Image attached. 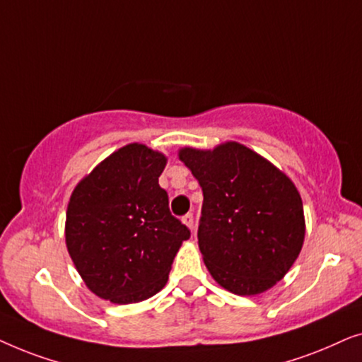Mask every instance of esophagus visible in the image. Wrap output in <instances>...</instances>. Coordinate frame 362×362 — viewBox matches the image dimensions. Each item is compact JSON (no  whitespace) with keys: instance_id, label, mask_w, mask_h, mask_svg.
<instances>
[{"instance_id":"1","label":"esophagus","mask_w":362,"mask_h":362,"mask_svg":"<svg viewBox=\"0 0 362 362\" xmlns=\"http://www.w3.org/2000/svg\"><path fill=\"white\" fill-rule=\"evenodd\" d=\"M182 222L187 226V229H189L191 232L194 230V216L192 214H186L185 217H182Z\"/></svg>"}]
</instances>
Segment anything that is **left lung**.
Instances as JSON below:
<instances>
[{"mask_svg":"<svg viewBox=\"0 0 362 362\" xmlns=\"http://www.w3.org/2000/svg\"><path fill=\"white\" fill-rule=\"evenodd\" d=\"M180 160L202 187L197 244L222 288L264 293L286 275L305 240V214L293 181L245 145L181 148Z\"/></svg>","mask_w":362,"mask_h":362,"instance_id":"8db88e82","label":"left lung"}]
</instances>
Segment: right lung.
I'll return each instance as SVG.
<instances>
[{
	"label": "right lung",
	"mask_w": 362,
	"mask_h": 362,
	"mask_svg": "<svg viewBox=\"0 0 362 362\" xmlns=\"http://www.w3.org/2000/svg\"><path fill=\"white\" fill-rule=\"evenodd\" d=\"M166 163L163 153L130 143L74 187L66 245L87 288L103 300L128 305L156 295L189 239L158 185Z\"/></svg>",
	"instance_id": "obj_1"
}]
</instances>
